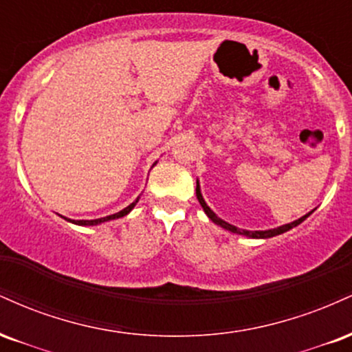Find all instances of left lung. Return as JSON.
<instances>
[{
  "mask_svg": "<svg viewBox=\"0 0 352 352\" xmlns=\"http://www.w3.org/2000/svg\"><path fill=\"white\" fill-rule=\"evenodd\" d=\"M197 199H199L200 205H201V208L205 210V213H207L208 218H210V220L213 221V223L220 225L221 228L228 230V232H232V233H238V235L250 236V238H272V236L281 235V233L288 232V230H292L293 227H296V225H300L302 220H306V218H308V217L311 215V213H308V215H305V217L298 218L296 221H292V223H288V225H283V227H278V228H273V230H265V232H250V230H241V228H236V227H233V225H230V223H227V221H225V220H221V218H218V217L215 215V213H213L212 210H210L208 205L205 204L204 197H201V193H200L199 182H197Z\"/></svg>",
  "mask_w": 352,
  "mask_h": 352,
  "instance_id": "obj_1",
  "label": "left lung"
}]
</instances>
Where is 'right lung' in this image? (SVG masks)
<instances>
[{
  "label": "right lung",
  "instance_id": "add662e5",
  "mask_svg": "<svg viewBox=\"0 0 352 352\" xmlns=\"http://www.w3.org/2000/svg\"><path fill=\"white\" fill-rule=\"evenodd\" d=\"M135 204H137V200L134 201V204L129 205V207H125L124 210H120V212L114 213V215H109V217H104V218H98V220H69V221H72V223H76V225H89V227H91V225H99V223H104V221L116 220V218L125 217V215H127L129 212H131L132 208L135 207Z\"/></svg>",
  "mask_w": 352,
  "mask_h": 352
}]
</instances>
